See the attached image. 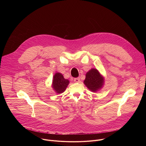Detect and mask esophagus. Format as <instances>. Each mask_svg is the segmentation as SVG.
I'll list each match as a JSON object with an SVG mask.
<instances>
[{
  "mask_svg": "<svg viewBox=\"0 0 146 146\" xmlns=\"http://www.w3.org/2000/svg\"><path fill=\"white\" fill-rule=\"evenodd\" d=\"M74 81L75 82H80V78L79 77H77V78H74Z\"/></svg>",
  "mask_w": 146,
  "mask_h": 146,
  "instance_id": "34e87169",
  "label": "esophagus"
}]
</instances>
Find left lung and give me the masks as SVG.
Wrapping results in <instances>:
<instances>
[{"instance_id":"obj_1","label":"left lung","mask_w":146,"mask_h":146,"mask_svg":"<svg viewBox=\"0 0 146 146\" xmlns=\"http://www.w3.org/2000/svg\"><path fill=\"white\" fill-rule=\"evenodd\" d=\"M103 81V78L100 76L98 70L92 69L87 73L84 83L91 91L96 92L102 88Z\"/></svg>"}]
</instances>
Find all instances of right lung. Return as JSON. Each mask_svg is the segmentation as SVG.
Masks as SVG:
<instances>
[{
    "mask_svg": "<svg viewBox=\"0 0 146 146\" xmlns=\"http://www.w3.org/2000/svg\"><path fill=\"white\" fill-rule=\"evenodd\" d=\"M69 83V80L64 78L61 73H56L54 76L52 87L58 94H60L65 91Z\"/></svg>",
    "mask_w": 146,
    "mask_h": 146,
    "instance_id": "1",
    "label": "right lung"
}]
</instances>
